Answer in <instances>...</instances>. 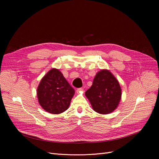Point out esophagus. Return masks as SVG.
<instances>
[{
  "mask_svg": "<svg viewBox=\"0 0 159 159\" xmlns=\"http://www.w3.org/2000/svg\"><path fill=\"white\" fill-rule=\"evenodd\" d=\"M83 91V88H77V93H79L80 91Z\"/></svg>",
  "mask_w": 159,
  "mask_h": 159,
  "instance_id": "34e87169",
  "label": "esophagus"
}]
</instances>
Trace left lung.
<instances>
[{"mask_svg": "<svg viewBox=\"0 0 159 159\" xmlns=\"http://www.w3.org/2000/svg\"><path fill=\"white\" fill-rule=\"evenodd\" d=\"M85 95L95 111L108 114L117 107L121 98V88L113 75L104 70L97 73L92 86Z\"/></svg>", "mask_w": 159, "mask_h": 159, "instance_id": "8db88e82", "label": "left lung"}]
</instances>
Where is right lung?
<instances>
[{
  "label": "right lung",
  "mask_w": 159,
  "mask_h": 159,
  "mask_svg": "<svg viewBox=\"0 0 159 159\" xmlns=\"http://www.w3.org/2000/svg\"><path fill=\"white\" fill-rule=\"evenodd\" d=\"M74 93V89L57 69L51 70L45 75L37 89L40 105L53 114L61 113L68 109Z\"/></svg>",
  "instance_id": "1"
}]
</instances>
